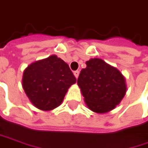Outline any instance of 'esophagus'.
<instances>
[{"label":"esophagus","instance_id":"esophagus-1","mask_svg":"<svg viewBox=\"0 0 148 148\" xmlns=\"http://www.w3.org/2000/svg\"><path fill=\"white\" fill-rule=\"evenodd\" d=\"M74 76H75L76 78H78V77H79V71H78V70L74 71Z\"/></svg>","mask_w":148,"mask_h":148}]
</instances>
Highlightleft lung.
<instances>
[{"label":"left lung","instance_id":"left-lung-1","mask_svg":"<svg viewBox=\"0 0 148 148\" xmlns=\"http://www.w3.org/2000/svg\"><path fill=\"white\" fill-rule=\"evenodd\" d=\"M86 63V68L80 71L77 83L88 108L98 114L114 109L125 95V77L116 68L99 58Z\"/></svg>","mask_w":148,"mask_h":148}]
</instances>
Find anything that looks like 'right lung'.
I'll return each instance as SVG.
<instances>
[{"label":"right lung","mask_w":148,"mask_h":148,"mask_svg":"<svg viewBox=\"0 0 148 148\" xmlns=\"http://www.w3.org/2000/svg\"><path fill=\"white\" fill-rule=\"evenodd\" d=\"M75 82L69 65L55 55L30 64L23 77L27 97L37 108L44 111L58 107Z\"/></svg>","instance_id":"add662e5"}]
</instances>
